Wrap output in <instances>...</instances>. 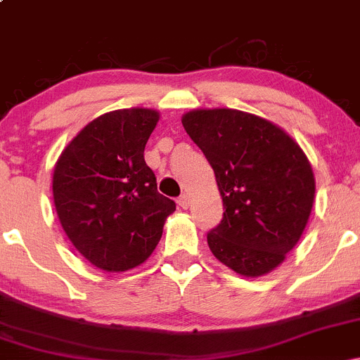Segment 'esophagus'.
Returning <instances> with one entry per match:
<instances>
[{
    "mask_svg": "<svg viewBox=\"0 0 360 360\" xmlns=\"http://www.w3.org/2000/svg\"><path fill=\"white\" fill-rule=\"evenodd\" d=\"M177 205H179L181 206V208H188V206H189V196H188V194H181V196L179 198H177Z\"/></svg>",
    "mask_w": 360,
    "mask_h": 360,
    "instance_id": "obj_1",
    "label": "esophagus"
}]
</instances>
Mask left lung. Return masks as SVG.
<instances>
[{"label": "left lung", "mask_w": 360, "mask_h": 360, "mask_svg": "<svg viewBox=\"0 0 360 360\" xmlns=\"http://www.w3.org/2000/svg\"><path fill=\"white\" fill-rule=\"evenodd\" d=\"M183 127L213 167L225 208L206 235L210 250L247 278L276 269L311 213L308 157L283 128L245 111L193 110Z\"/></svg>", "instance_id": "8db88e82"}]
</instances>
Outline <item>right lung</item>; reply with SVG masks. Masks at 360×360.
Segmentation results:
<instances>
[{"mask_svg":"<svg viewBox=\"0 0 360 360\" xmlns=\"http://www.w3.org/2000/svg\"><path fill=\"white\" fill-rule=\"evenodd\" d=\"M159 122L148 108L115 110L88 123L53 169L57 217L72 245L108 272L146 262L176 203L157 191L143 150Z\"/></svg>","mask_w":360,"mask_h":360,"instance_id":"obj_1","label":"right lung"}]
</instances>
